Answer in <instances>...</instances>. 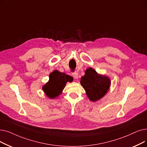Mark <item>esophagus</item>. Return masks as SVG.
Here are the masks:
<instances>
[{"label":"esophagus","instance_id":"1","mask_svg":"<svg viewBox=\"0 0 147 147\" xmlns=\"http://www.w3.org/2000/svg\"><path fill=\"white\" fill-rule=\"evenodd\" d=\"M72 76L74 78V79H78V73H73L72 74Z\"/></svg>","mask_w":147,"mask_h":147}]
</instances>
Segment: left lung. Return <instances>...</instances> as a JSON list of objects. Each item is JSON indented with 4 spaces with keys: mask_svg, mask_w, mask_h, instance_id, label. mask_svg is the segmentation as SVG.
I'll return each mask as SVG.
<instances>
[{
    "mask_svg": "<svg viewBox=\"0 0 147 147\" xmlns=\"http://www.w3.org/2000/svg\"><path fill=\"white\" fill-rule=\"evenodd\" d=\"M89 100L93 102L103 98L110 88L111 82L107 76L98 74L91 67L87 68L80 79Z\"/></svg>",
    "mask_w": 147,
    "mask_h": 147,
    "instance_id": "1",
    "label": "left lung"
}]
</instances>
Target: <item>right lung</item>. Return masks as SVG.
<instances>
[{
	"instance_id": "right-lung-1",
	"label": "right lung",
	"mask_w": 147,
	"mask_h": 147,
	"mask_svg": "<svg viewBox=\"0 0 147 147\" xmlns=\"http://www.w3.org/2000/svg\"><path fill=\"white\" fill-rule=\"evenodd\" d=\"M73 78L64 73L54 70L49 75V80L42 86V89L46 96L50 99L58 97L62 93L68 82H71Z\"/></svg>"
}]
</instances>
